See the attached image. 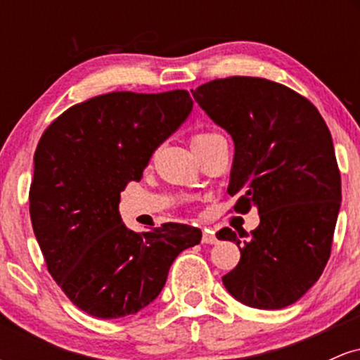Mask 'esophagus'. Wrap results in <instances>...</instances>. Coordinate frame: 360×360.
I'll list each match as a JSON object with an SVG mask.
<instances>
[{
    "instance_id": "esophagus-1",
    "label": "esophagus",
    "mask_w": 360,
    "mask_h": 360,
    "mask_svg": "<svg viewBox=\"0 0 360 360\" xmlns=\"http://www.w3.org/2000/svg\"><path fill=\"white\" fill-rule=\"evenodd\" d=\"M217 235H214L213 230H205L203 232V243H210V245H213V243H217Z\"/></svg>"
}]
</instances>
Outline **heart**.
I'll return each mask as SVG.
<instances>
[{
  "mask_svg": "<svg viewBox=\"0 0 360 360\" xmlns=\"http://www.w3.org/2000/svg\"><path fill=\"white\" fill-rule=\"evenodd\" d=\"M208 135H213V134H200V135H196V137H193V140H198V139H205V137H208ZM191 140V142H193Z\"/></svg>",
  "mask_w": 360,
  "mask_h": 360,
  "instance_id": "heart-1",
  "label": "heart"
}]
</instances>
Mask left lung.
<instances>
[{
	"label": "left lung",
	"mask_w": 360,
	"mask_h": 360,
	"mask_svg": "<svg viewBox=\"0 0 360 360\" xmlns=\"http://www.w3.org/2000/svg\"><path fill=\"white\" fill-rule=\"evenodd\" d=\"M191 93L233 139L235 212L255 206L260 217L245 242L229 226L217 233L240 249L223 284L247 307L286 308L316 283L332 250L342 186L328 127L307 98L262 77L214 79Z\"/></svg>",
	"instance_id": "obj_1"
}]
</instances>
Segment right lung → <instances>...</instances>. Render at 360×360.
<instances>
[{
  "label": "right lung",
  "instance_id": "obj_1",
  "mask_svg": "<svg viewBox=\"0 0 360 360\" xmlns=\"http://www.w3.org/2000/svg\"><path fill=\"white\" fill-rule=\"evenodd\" d=\"M191 110L184 89L117 91L71 106L40 137L32 226L53 281L91 316L111 320L146 308L177 255L201 240V230L184 223L137 233L118 212L120 193L140 181Z\"/></svg>",
  "mask_w": 360,
  "mask_h": 360
}]
</instances>
